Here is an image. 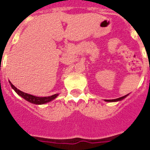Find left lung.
Here are the masks:
<instances>
[{
	"instance_id": "1",
	"label": "left lung",
	"mask_w": 150,
	"mask_h": 150,
	"mask_svg": "<svg viewBox=\"0 0 150 150\" xmlns=\"http://www.w3.org/2000/svg\"><path fill=\"white\" fill-rule=\"evenodd\" d=\"M127 96H128V95H125V96H121V97H120V98L114 99V100H105V101H107V102H117V101H120V100H122L123 99L125 98Z\"/></svg>"
}]
</instances>
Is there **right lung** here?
I'll use <instances>...</instances> for the list:
<instances>
[{
	"instance_id": "right-lung-1",
	"label": "right lung",
	"mask_w": 150,
	"mask_h": 150,
	"mask_svg": "<svg viewBox=\"0 0 150 150\" xmlns=\"http://www.w3.org/2000/svg\"><path fill=\"white\" fill-rule=\"evenodd\" d=\"M9 83H10L11 88L17 93L18 95H19L20 96H22V98H24L25 100L32 103H34V104H44V103H47L48 102H50L51 100H54L57 96H58V94H54V95H52L50 96H45V97H39V96H33V95L25 93L24 92L17 89L11 82H9Z\"/></svg>"
}]
</instances>
